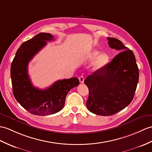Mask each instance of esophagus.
I'll return each mask as SVG.
<instances>
[{
  "label": "esophagus",
  "instance_id": "obj_1",
  "mask_svg": "<svg viewBox=\"0 0 152 152\" xmlns=\"http://www.w3.org/2000/svg\"><path fill=\"white\" fill-rule=\"evenodd\" d=\"M79 80L81 83H83L84 82V77L83 76H80L79 77Z\"/></svg>",
  "mask_w": 152,
  "mask_h": 152
}]
</instances>
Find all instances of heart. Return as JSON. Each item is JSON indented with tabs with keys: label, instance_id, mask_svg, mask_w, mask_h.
I'll return each mask as SVG.
<instances>
[{
	"label": "heart",
	"instance_id": "1",
	"mask_svg": "<svg viewBox=\"0 0 152 152\" xmlns=\"http://www.w3.org/2000/svg\"><path fill=\"white\" fill-rule=\"evenodd\" d=\"M100 52L98 50H92L90 51L87 56V59L91 61L94 60L93 62V70H99L103 69L104 66L107 64L109 59V56L106 52H102L99 54Z\"/></svg>",
	"mask_w": 152,
	"mask_h": 152
}]
</instances>
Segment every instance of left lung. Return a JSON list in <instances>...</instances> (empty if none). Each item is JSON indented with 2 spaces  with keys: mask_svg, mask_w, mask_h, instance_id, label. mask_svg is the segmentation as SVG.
<instances>
[{
  "mask_svg": "<svg viewBox=\"0 0 152 152\" xmlns=\"http://www.w3.org/2000/svg\"><path fill=\"white\" fill-rule=\"evenodd\" d=\"M107 40L109 47L121 52L84 81L89 91L87 109L102 116L114 115L131 103L139 76L133 52L117 39L107 37Z\"/></svg>",
  "mask_w": 152,
  "mask_h": 152,
  "instance_id": "obj_1",
  "label": "left lung"
}]
</instances>
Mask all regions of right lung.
<instances>
[{
  "instance_id": "obj_1",
  "label": "right lung",
  "mask_w": 152,
  "mask_h": 152,
  "mask_svg": "<svg viewBox=\"0 0 152 152\" xmlns=\"http://www.w3.org/2000/svg\"><path fill=\"white\" fill-rule=\"evenodd\" d=\"M48 33H40L20 46L11 65L13 93L21 106L36 115H52L61 111L69 91L79 85L76 77L58 80L45 89L35 87L28 74V65L35 55L54 40Z\"/></svg>"
}]
</instances>
